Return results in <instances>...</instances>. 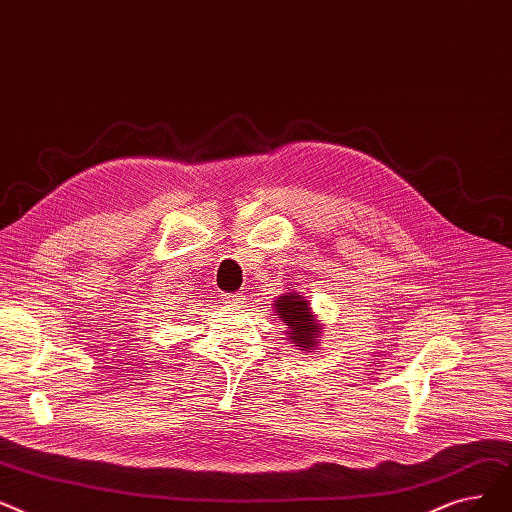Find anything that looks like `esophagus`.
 <instances>
[{"label": "esophagus", "instance_id": "1", "mask_svg": "<svg viewBox=\"0 0 512 512\" xmlns=\"http://www.w3.org/2000/svg\"><path fill=\"white\" fill-rule=\"evenodd\" d=\"M223 302L229 306H241L243 304V296L241 294H223Z\"/></svg>", "mask_w": 512, "mask_h": 512}]
</instances>
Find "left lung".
<instances>
[{
	"label": "left lung",
	"instance_id": "obj_1",
	"mask_svg": "<svg viewBox=\"0 0 512 512\" xmlns=\"http://www.w3.org/2000/svg\"><path fill=\"white\" fill-rule=\"evenodd\" d=\"M275 310L277 319L287 325L289 342L296 344L298 350H312L319 346V335L323 327L312 314L310 302L302 298L298 291L287 287V294L275 300Z\"/></svg>",
	"mask_w": 512,
	"mask_h": 512
}]
</instances>
